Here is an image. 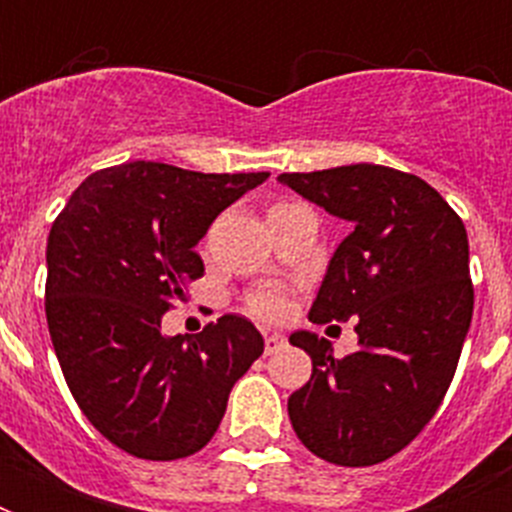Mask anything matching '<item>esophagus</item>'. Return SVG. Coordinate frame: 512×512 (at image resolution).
<instances>
[{
  "label": "esophagus",
  "instance_id": "obj_1",
  "mask_svg": "<svg viewBox=\"0 0 512 512\" xmlns=\"http://www.w3.org/2000/svg\"><path fill=\"white\" fill-rule=\"evenodd\" d=\"M281 348H287V337L276 335V332H273V335H265V353H268V356L279 353Z\"/></svg>",
  "mask_w": 512,
  "mask_h": 512
}]
</instances>
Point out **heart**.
Returning <instances> with one entry per match:
<instances>
[{
  "mask_svg": "<svg viewBox=\"0 0 512 512\" xmlns=\"http://www.w3.org/2000/svg\"><path fill=\"white\" fill-rule=\"evenodd\" d=\"M249 311L255 313L257 319H279L281 313L287 311V303L279 292L273 289H265V292H257V295L249 297Z\"/></svg>",
  "mask_w": 512,
  "mask_h": 512,
  "instance_id": "obj_1",
  "label": "heart"
}]
</instances>
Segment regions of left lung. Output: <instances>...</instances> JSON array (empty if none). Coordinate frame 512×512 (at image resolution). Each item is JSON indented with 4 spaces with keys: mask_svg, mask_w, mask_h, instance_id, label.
I'll use <instances>...</instances> for the list:
<instances>
[{
    "mask_svg": "<svg viewBox=\"0 0 512 512\" xmlns=\"http://www.w3.org/2000/svg\"><path fill=\"white\" fill-rule=\"evenodd\" d=\"M279 180L350 223L308 319L358 321V348L342 358L327 337H289L313 361L311 380L289 396V420L316 457L369 468L420 436L457 372L473 319L468 233L436 188L393 167Z\"/></svg>",
    "mask_w": 512,
    "mask_h": 512,
    "instance_id": "1",
    "label": "left lung"
}]
</instances>
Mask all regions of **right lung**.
I'll return each mask as SVG.
<instances>
[{
    "mask_svg": "<svg viewBox=\"0 0 512 512\" xmlns=\"http://www.w3.org/2000/svg\"><path fill=\"white\" fill-rule=\"evenodd\" d=\"M268 172L130 162L92 172L47 239L44 311L84 417L122 452L180 460L209 444L233 382L263 353L252 321L225 313L199 335H162L164 313L204 276L196 244Z\"/></svg>",
    "mask_w": 512,
    "mask_h": 512,
    "instance_id": "obj_1",
    "label": "right lung"
}]
</instances>
